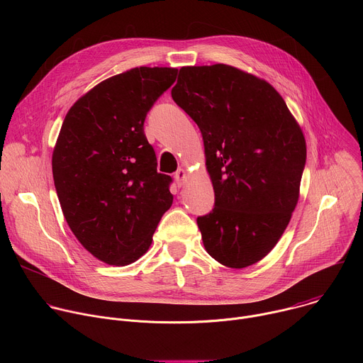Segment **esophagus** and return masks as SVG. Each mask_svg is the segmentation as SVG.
<instances>
[{"instance_id": "34e87169", "label": "esophagus", "mask_w": 363, "mask_h": 363, "mask_svg": "<svg viewBox=\"0 0 363 363\" xmlns=\"http://www.w3.org/2000/svg\"><path fill=\"white\" fill-rule=\"evenodd\" d=\"M185 178H186V171L182 169V168H179V169L175 172V175H174V179H175V182H177L178 186H181V185L184 184Z\"/></svg>"}]
</instances>
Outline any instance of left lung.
<instances>
[{"label":"left lung","mask_w":363,"mask_h":363,"mask_svg":"<svg viewBox=\"0 0 363 363\" xmlns=\"http://www.w3.org/2000/svg\"><path fill=\"white\" fill-rule=\"evenodd\" d=\"M172 99L198 125L216 202L196 218L203 247L244 269L283 235L298 201L306 140L279 91L228 65L182 67Z\"/></svg>","instance_id":"obj_1"}]
</instances>
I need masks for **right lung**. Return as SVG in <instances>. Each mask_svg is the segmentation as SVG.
Wrapping results in <instances>:
<instances>
[{
    "label": "right lung",
    "instance_id": "right-lung-1",
    "mask_svg": "<svg viewBox=\"0 0 363 363\" xmlns=\"http://www.w3.org/2000/svg\"><path fill=\"white\" fill-rule=\"evenodd\" d=\"M177 72L135 67L103 80L62 125L51 161L62 211L80 244L106 264L143 255L172 205V178L158 172L143 123Z\"/></svg>",
    "mask_w": 363,
    "mask_h": 363
}]
</instances>
